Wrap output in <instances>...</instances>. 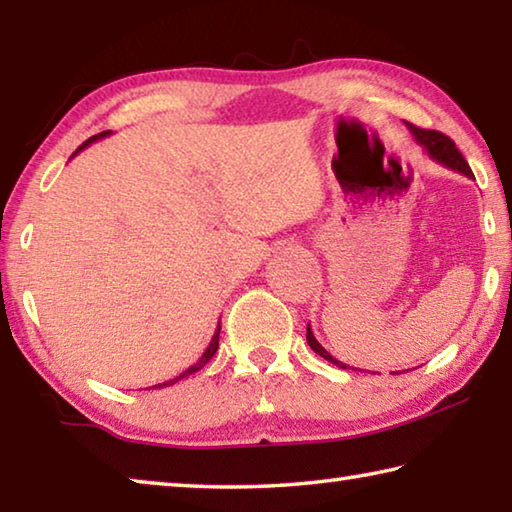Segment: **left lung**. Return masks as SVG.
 <instances>
[{"instance_id": "left-lung-1", "label": "left lung", "mask_w": 512, "mask_h": 512, "mask_svg": "<svg viewBox=\"0 0 512 512\" xmlns=\"http://www.w3.org/2000/svg\"><path fill=\"white\" fill-rule=\"evenodd\" d=\"M404 124H406V128H409V131H411V135L415 137V142H418L420 146H424V151L429 153L431 160L440 162V164H443V167H447V169H454V171H458V173H463V176H467V178H474L470 164L465 162L461 151L456 149V144H454L452 140H449L447 135L438 133V131H424V128H418V126L409 124V121H404ZM307 343H309L311 350H314L316 354H320V357H323V359H327L329 363H334V366H339V368H343V370L350 368V366H345V363H341L339 359H334L332 354H329V352L323 348V345H320V343L316 341V336H314V332H311L309 325H307ZM352 370H357V368H352ZM393 375H395V372H393ZM397 375H400V372H397Z\"/></svg>"}]
</instances>
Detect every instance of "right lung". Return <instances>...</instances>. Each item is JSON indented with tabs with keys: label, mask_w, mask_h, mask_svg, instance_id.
<instances>
[{
	"label": "right lung",
	"mask_w": 512,
	"mask_h": 512,
	"mask_svg": "<svg viewBox=\"0 0 512 512\" xmlns=\"http://www.w3.org/2000/svg\"><path fill=\"white\" fill-rule=\"evenodd\" d=\"M108 135H112L110 131H103V133H99V135H94V137H90V140L88 142H83L81 146H79V149H76L74 153H72V158H74V155L76 153H81L83 149H85V146H90L92 142H97V140H103V137H108ZM219 334H221V323L219 325H216V332H214V336H212V341H210V345H207V348H205V352H203V357L201 359H198L196 363H194V366H189L187 370H183V372H180V375L178 377H173V379H169V381H162V384H155V386H151V388H164V386H171V384H176V381H180V379H185V377H189V375H194V372L196 370H201L203 366H205V363L207 361H210L212 357H214V352L216 350H219Z\"/></svg>",
	"instance_id": "1"
}]
</instances>
